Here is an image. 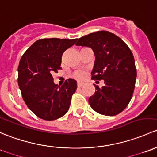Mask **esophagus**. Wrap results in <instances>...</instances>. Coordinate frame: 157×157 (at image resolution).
<instances>
[{
	"label": "esophagus",
	"mask_w": 157,
	"mask_h": 157,
	"mask_svg": "<svg viewBox=\"0 0 157 157\" xmlns=\"http://www.w3.org/2000/svg\"><path fill=\"white\" fill-rule=\"evenodd\" d=\"M77 85H78V87H79V88H81V87H83L84 85H85V83L82 82H78V84H77Z\"/></svg>",
	"instance_id": "esophagus-1"
}]
</instances>
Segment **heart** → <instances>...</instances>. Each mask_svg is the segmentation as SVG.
<instances>
[{"instance_id":"b5f03b06","label":"heart","mask_w":157,"mask_h":157,"mask_svg":"<svg viewBox=\"0 0 157 157\" xmlns=\"http://www.w3.org/2000/svg\"><path fill=\"white\" fill-rule=\"evenodd\" d=\"M74 77H75V78L82 79L85 77V73H84L82 71H76V72L74 73Z\"/></svg>"}]
</instances>
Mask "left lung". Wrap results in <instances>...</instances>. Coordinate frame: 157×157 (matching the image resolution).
<instances>
[{"label": "left lung", "instance_id": "1", "mask_svg": "<svg viewBox=\"0 0 157 157\" xmlns=\"http://www.w3.org/2000/svg\"><path fill=\"white\" fill-rule=\"evenodd\" d=\"M75 45L88 47L95 56L92 79L103 80L90 97V107L100 114L113 116L126 108L135 87L137 71L135 59L128 45L116 35L98 31L78 39Z\"/></svg>", "mask_w": 157, "mask_h": 157}]
</instances>
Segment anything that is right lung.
<instances>
[{
    "instance_id": "obj_1",
    "label": "right lung",
    "mask_w": 157,
    "mask_h": 157,
    "mask_svg": "<svg viewBox=\"0 0 157 157\" xmlns=\"http://www.w3.org/2000/svg\"><path fill=\"white\" fill-rule=\"evenodd\" d=\"M76 39L44 38L35 41L24 53L18 67V85L31 111L44 120L62 117L69 110L77 82L69 78L63 85L52 74L60 69L62 55Z\"/></svg>"
}]
</instances>
